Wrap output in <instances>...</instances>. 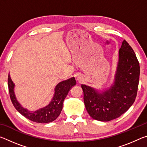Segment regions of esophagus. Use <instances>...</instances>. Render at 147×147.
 <instances>
[{"label":"esophagus","mask_w":147,"mask_h":147,"mask_svg":"<svg viewBox=\"0 0 147 147\" xmlns=\"http://www.w3.org/2000/svg\"><path fill=\"white\" fill-rule=\"evenodd\" d=\"M84 80V79L83 76H79L77 77V81H78L79 83H82Z\"/></svg>","instance_id":"esophagus-1"}]
</instances>
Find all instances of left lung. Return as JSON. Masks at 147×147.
I'll list each match as a JSON object with an SVG mask.
<instances>
[{"instance_id": "1", "label": "left lung", "mask_w": 147, "mask_h": 147, "mask_svg": "<svg viewBox=\"0 0 147 147\" xmlns=\"http://www.w3.org/2000/svg\"><path fill=\"white\" fill-rule=\"evenodd\" d=\"M140 67L134 50L124 40L113 84L99 91L82 85L86 110L92 118L109 121L125 113L134 104L138 92Z\"/></svg>"}]
</instances>
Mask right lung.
<instances>
[{
    "label": "right lung",
    "instance_id": "obj_1",
    "mask_svg": "<svg viewBox=\"0 0 147 147\" xmlns=\"http://www.w3.org/2000/svg\"><path fill=\"white\" fill-rule=\"evenodd\" d=\"M8 89L12 104L17 111L29 120L39 123H48L53 122L58 118L63 108L64 99L67 95L69 91L76 84L74 77L62 81L57 84L54 89L53 98L48 105L35 111H28L23 108L17 100L14 92L15 84L8 74Z\"/></svg>",
    "mask_w": 147,
    "mask_h": 147
}]
</instances>
